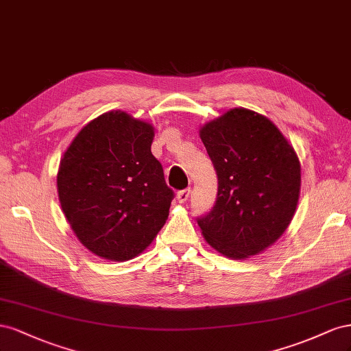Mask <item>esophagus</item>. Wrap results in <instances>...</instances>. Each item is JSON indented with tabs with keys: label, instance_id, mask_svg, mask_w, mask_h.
<instances>
[{
	"label": "esophagus",
	"instance_id": "esophagus-1",
	"mask_svg": "<svg viewBox=\"0 0 351 351\" xmlns=\"http://www.w3.org/2000/svg\"><path fill=\"white\" fill-rule=\"evenodd\" d=\"M189 193H191V188H186V189H182V191H179V193L176 194L178 202H179V203H185L186 199L189 198Z\"/></svg>",
	"mask_w": 351,
	"mask_h": 351
}]
</instances>
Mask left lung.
Returning <instances> with one entry per match:
<instances>
[{
	"label": "left lung",
	"instance_id": "1",
	"mask_svg": "<svg viewBox=\"0 0 351 351\" xmlns=\"http://www.w3.org/2000/svg\"><path fill=\"white\" fill-rule=\"evenodd\" d=\"M217 173L212 212L198 219L206 241L244 260L276 243L291 223L302 167L293 145L266 116L231 108L199 128Z\"/></svg>",
	"mask_w": 351,
	"mask_h": 351
}]
</instances>
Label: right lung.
<instances>
[{
  "label": "right lung",
  "mask_w": 351,
  "mask_h": 351,
  "mask_svg": "<svg viewBox=\"0 0 351 351\" xmlns=\"http://www.w3.org/2000/svg\"><path fill=\"white\" fill-rule=\"evenodd\" d=\"M154 126L122 110L86 123L60 160L57 191L81 244L126 262L141 254L166 223L173 191L152 154Z\"/></svg>",
  "instance_id": "obj_1"
}]
</instances>
